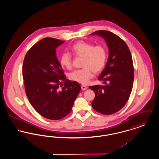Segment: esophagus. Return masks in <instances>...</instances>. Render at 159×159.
<instances>
[{
    "label": "esophagus",
    "instance_id": "esophagus-1",
    "mask_svg": "<svg viewBox=\"0 0 159 159\" xmlns=\"http://www.w3.org/2000/svg\"><path fill=\"white\" fill-rule=\"evenodd\" d=\"M81 88H82V89L83 90V91H85V90L87 89V86H84V85H82Z\"/></svg>",
    "mask_w": 159,
    "mask_h": 159
}]
</instances>
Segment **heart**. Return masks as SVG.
Wrapping results in <instances>:
<instances>
[{
    "instance_id": "obj_1",
    "label": "heart",
    "mask_w": 159,
    "mask_h": 159,
    "mask_svg": "<svg viewBox=\"0 0 159 159\" xmlns=\"http://www.w3.org/2000/svg\"><path fill=\"white\" fill-rule=\"evenodd\" d=\"M72 53L76 57H83L82 66L70 74L71 80L82 84H87L95 73L101 72L106 67L107 52L106 48L101 45H94L93 43L79 41L71 48ZM60 64L63 68L71 69L72 58L70 53L64 52L60 57Z\"/></svg>"
}]
</instances>
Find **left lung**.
<instances>
[{"mask_svg":"<svg viewBox=\"0 0 159 159\" xmlns=\"http://www.w3.org/2000/svg\"><path fill=\"white\" fill-rule=\"evenodd\" d=\"M91 34L104 38L109 49L106 67L98 77L104 84L89 86L95 93L91 104L99 113L110 115L121 110L128 101L134 79L132 58L125 42L113 33L98 30Z\"/></svg>","mask_w":159,"mask_h":159,"instance_id":"8db88e82","label":"left lung"}]
</instances>
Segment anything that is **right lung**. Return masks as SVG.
<instances>
[{
	"mask_svg": "<svg viewBox=\"0 0 159 159\" xmlns=\"http://www.w3.org/2000/svg\"><path fill=\"white\" fill-rule=\"evenodd\" d=\"M64 42L54 38H44L28 51L23 62V77L27 98L38 113L53 120L61 119L71 112L81 90L77 82L66 79L57 58L56 48ZM62 81L65 82L64 85Z\"/></svg>",
	"mask_w": 159,
	"mask_h": 159,
	"instance_id": "right-lung-1",
	"label": "right lung"
}]
</instances>
